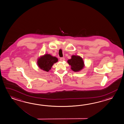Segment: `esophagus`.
Instances as JSON below:
<instances>
[{
  "label": "esophagus",
  "mask_w": 124,
  "mask_h": 124,
  "mask_svg": "<svg viewBox=\"0 0 124 124\" xmlns=\"http://www.w3.org/2000/svg\"><path fill=\"white\" fill-rule=\"evenodd\" d=\"M60 60L61 62H62V61L65 60V58L64 57H61L60 58Z\"/></svg>",
  "instance_id": "obj_1"
}]
</instances>
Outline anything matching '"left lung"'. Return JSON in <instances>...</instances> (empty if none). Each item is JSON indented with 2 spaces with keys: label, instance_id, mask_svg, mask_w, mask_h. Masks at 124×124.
Instances as JSON below:
<instances>
[{
  "label": "left lung",
  "instance_id": "left-lung-1",
  "mask_svg": "<svg viewBox=\"0 0 124 124\" xmlns=\"http://www.w3.org/2000/svg\"><path fill=\"white\" fill-rule=\"evenodd\" d=\"M67 62L71 66V69L75 72L79 71L85 67L83 59L79 56L72 55Z\"/></svg>",
  "mask_w": 124,
  "mask_h": 124
}]
</instances>
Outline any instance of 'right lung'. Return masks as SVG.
I'll return each mask as SVG.
<instances>
[{
	"label": "right lung",
	"mask_w": 124,
	"mask_h": 124,
	"mask_svg": "<svg viewBox=\"0 0 124 124\" xmlns=\"http://www.w3.org/2000/svg\"><path fill=\"white\" fill-rule=\"evenodd\" d=\"M58 59L49 54H45L39 58L37 65L41 69L48 72L51 69L54 64L57 62Z\"/></svg>",
	"instance_id": "add662e5"
}]
</instances>
